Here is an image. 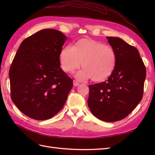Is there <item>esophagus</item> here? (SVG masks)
Returning <instances> with one entry per match:
<instances>
[{
    "label": "esophagus",
    "instance_id": "esophagus-1",
    "mask_svg": "<svg viewBox=\"0 0 155 155\" xmlns=\"http://www.w3.org/2000/svg\"><path fill=\"white\" fill-rule=\"evenodd\" d=\"M73 84H74V86L77 87V86H78V85H79L80 84H79V83H78V82L76 81H73Z\"/></svg>",
    "mask_w": 155,
    "mask_h": 155
}]
</instances>
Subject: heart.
<instances>
[{
  "mask_svg": "<svg viewBox=\"0 0 155 155\" xmlns=\"http://www.w3.org/2000/svg\"><path fill=\"white\" fill-rule=\"evenodd\" d=\"M62 69L73 72L82 63L83 69L78 72L80 80L91 78L94 82L106 80L113 73L117 63V54L114 48L103 42L91 38H82L74 45H67L59 54Z\"/></svg>",
  "mask_w": 155,
  "mask_h": 155,
  "instance_id": "1",
  "label": "heart"
}]
</instances>
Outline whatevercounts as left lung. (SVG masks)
Here are the masks:
<instances>
[{
  "label": "left lung",
  "mask_w": 155,
  "mask_h": 155,
  "mask_svg": "<svg viewBox=\"0 0 155 155\" xmlns=\"http://www.w3.org/2000/svg\"><path fill=\"white\" fill-rule=\"evenodd\" d=\"M117 63L107 81L89 85L88 105L94 117L105 122L123 119L142 100L146 68L139 51L123 39L107 37Z\"/></svg>",
  "instance_id": "8db88e82"
}]
</instances>
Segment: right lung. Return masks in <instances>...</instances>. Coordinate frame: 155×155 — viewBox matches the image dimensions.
<instances>
[{
	"instance_id": "right-lung-1",
	"label": "right lung",
	"mask_w": 155,
	"mask_h": 155,
	"mask_svg": "<svg viewBox=\"0 0 155 155\" xmlns=\"http://www.w3.org/2000/svg\"><path fill=\"white\" fill-rule=\"evenodd\" d=\"M67 40L54 29H43L23 41L9 70L11 99L23 114L35 120L53 117L73 86L61 68L59 54Z\"/></svg>"
}]
</instances>
